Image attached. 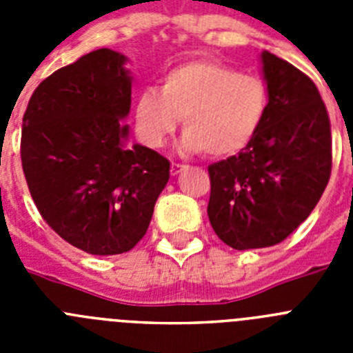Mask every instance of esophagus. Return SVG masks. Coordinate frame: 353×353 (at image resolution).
Here are the masks:
<instances>
[{
	"label": "esophagus",
	"mask_w": 353,
	"mask_h": 353,
	"mask_svg": "<svg viewBox=\"0 0 353 353\" xmlns=\"http://www.w3.org/2000/svg\"><path fill=\"white\" fill-rule=\"evenodd\" d=\"M185 164H180V162H173L171 164V174H180L183 170H185Z\"/></svg>",
	"instance_id": "esophagus-1"
}]
</instances>
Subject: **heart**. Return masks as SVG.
Here are the masks:
<instances>
[{
  "label": "heart",
  "mask_w": 353,
  "mask_h": 353,
  "mask_svg": "<svg viewBox=\"0 0 353 353\" xmlns=\"http://www.w3.org/2000/svg\"><path fill=\"white\" fill-rule=\"evenodd\" d=\"M269 104V84L263 77L199 58L168 68L161 90H139L134 114L139 136L148 146H161L182 118L183 150L228 157L252 141Z\"/></svg>",
  "instance_id": "obj_1"
}]
</instances>
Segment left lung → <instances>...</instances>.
I'll return each instance as SVG.
<instances>
[{
  "label": "left lung",
  "mask_w": 353,
  "mask_h": 353,
  "mask_svg": "<svg viewBox=\"0 0 353 353\" xmlns=\"http://www.w3.org/2000/svg\"><path fill=\"white\" fill-rule=\"evenodd\" d=\"M270 92L267 117L239 155L208 166V219L236 251L286 239L322 198L332 170L330 120L304 72L261 52Z\"/></svg>",
  "instance_id": "obj_1"
}]
</instances>
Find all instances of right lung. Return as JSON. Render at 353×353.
I'll return each mask as SVG.
<instances>
[{
  "label": "right lung",
  "mask_w": 353,
  "mask_h": 353,
  "mask_svg": "<svg viewBox=\"0 0 353 353\" xmlns=\"http://www.w3.org/2000/svg\"><path fill=\"white\" fill-rule=\"evenodd\" d=\"M125 56L97 49L37 86L23 117L21 161L43 221L88 254H121L145 236L170 161L125 148Z\"/></svg>",
  "instance_id": "obj_1"
}]
</instances>
